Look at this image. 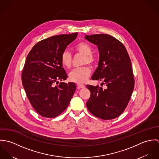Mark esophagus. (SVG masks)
<instances>
[{
	"instance_id": "obj_1",
	"label": "esophagus",
	"mask_w": 159,
	"mask_h": 159,
	"mask_svg": "<svg viewBox=\"0 0 159 159\" xmlns=\"http://www.w3.org/2000/svg\"><path fill=\"white\" fill-rule=\"evenodd\" d=\"M77 86H78V89H81V88H85V86L84 84H80V83H78L77 84Z\"/></svg>"
}]
</instances>
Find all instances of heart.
I'll return each instance as SVG.
<instances>
[{
    "mask_svg": "<svg viewBox=\"0 0 159 159\" xmlns=\"http://www.w3.org/2000/svg\"><path fill=\"white\" fill-rule=\"evenodd\" d=\"M75 51L80 54L83 55V64H89L93 66L95 63V57L92 55V48L88 43L82 42L78 43L74 48ZM61 63L64 67L70 68L72 64V56L68 51H64L61 57ZM91 70L88 66H84L73 69L69 74L70 80L72 81L83 83L86 82L91 75Z\"/></svg>",
    "mask_w": 159,
    "mask_h": 159,
    "instance_id": "b5f03b06",
    "label": "heart"
}]
</instances>
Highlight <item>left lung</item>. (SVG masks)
Listing matches in <instances>:
<instances>
[{
    "instance_id": "8db88e82",
    "label": "left lung",
    "mask_w": 159,
    "mask_h": 159,
    "mask_svg": "<svg viewBox=\"0 0 159 159\" xmlns=\"http://www.w3.org/2000/svg\"><path fill=\"white\" fill-rule=\"evenodd\" d=\"M85 39L97 46L100 59L92 80L107 86L87 85L91 96L86 106L91 114L104 119H114L126 108L134 89L132 63L124 45L108 34H95Z\"/></svg>"
}]
</instances>
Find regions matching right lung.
<instances>
[{"instance_id":"1","label":"right lung","mask_w":159,"mask_h":159,"mask_svg":"<svg viewBox=\"0 0 159 159\" xmlns=\"http://www.w3.org/2000/svg\"><path fill=\"white\" fill-rule=\"evenodd\" d=\"M78 33L52 36L34 46L28 54L22 73V83L34 109L40 116L53 118L68 106L76 90L74 83H60L67 75L61 57Z\"/></svg>"}]
</instances>
